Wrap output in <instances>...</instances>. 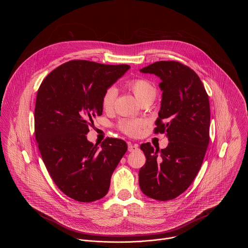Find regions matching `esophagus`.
Masks as SVG:
<instances>
[{
  "label": "esophagus",
  "instance_id": "esophagus-1",
  "mask_svg": "<svg viewBox=\"0 0 248 248\" xmlns=\"http://www.w3.org/2000/svg\"><path fill=\"white\" fill-rule=\"evenodd\" d=\"M128 151L129 152H137V151H139V145H137V144H129L128 145Z\"/></svg>",
  "mask_w": 248,
  "mask_h": 248
}]
</instances>
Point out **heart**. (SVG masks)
Wrapping results in <instances>:
<instances>
[{"label": "heart", "mask_w": 248, "mask_h": 248, "mask_svg": "<svg viewBox=\"0 0 248 248\" xmlns=\"http://www.w3.org/2000/svg\"><path fill=\"white\" fill-rule=\"evenodd\" d=\"M127 87L133 92L138 100L141 103L147 99H155L156 95V89L155 85L144 78H137L128 82ZM117 95V90L114 87H108L105 90L101 97V106L105 110H110L114 105ZM143 122L138 119H123L117 123V128L123 134L136 138L140 135Z\"/></svg>", "instance_id": "b5f03b06"}]
</instances>
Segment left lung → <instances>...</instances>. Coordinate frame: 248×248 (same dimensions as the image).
<instances>
[{
    "label": "left lung",
    "instance_id": "1",
    "mask_svg": "<svg viewBox=\"0 0 248 248\" xmlns=\"http://www.w3.org/2000/svg\"><path fill=\"white\" fill-rule=\"evenodd\" d=\"M140 71L161 79L154 133H166L170 142L161 150L140 145L146 163L140 170V186L151 199L170 201L191 185L202 167L210 140L209 98L198 74L177 61H158Z\"/></svg>",
    "mask_w": 248,
    "mask_h": 248
}]
</instances>
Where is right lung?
<instances>
[{
	"label": "right lung",
	"instance_id": "obj_1",
	"mask_svg": "<svg viewBox=\"0 0 248 248\" xmlns=\"http://www.w3.org/2000/svg\"><path fill=\"white\" fill-rule=\"evenodd\" d=\"M130 69L71 60L47 74L39 87L34 111L35 139L46 168L68 197L91 202L106 196L110 177L127 151L122 140L98 144L86 135L101 115V97Z\"/></svg>",
	"mask_w": 248,
	"mask_h": 248
}]
</instances>
